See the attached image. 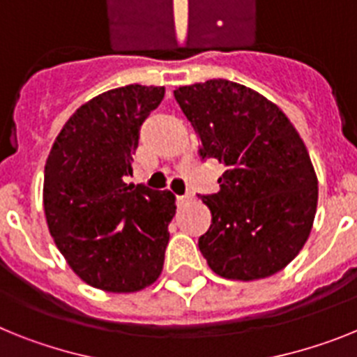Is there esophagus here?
<instances>
[{"label":"esophagus","mask_w":357,"mask_h":357,"mask_svg":"<svg viewBox=\"0 0 357 357\" xmlns=\"http://www.w3.org/2000/svg\"><path fill=\"white\" fill-rule=\"evenodd\" d=\"M190 197H192L190 194H185V196H176V201H178V204H183V203H187Z\"/></svg>","instance_id":"1"}]
</instances>
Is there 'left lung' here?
I'll return each mask as SVG.
<instances>
[{
    "instance_id": "obj_1",
    "label": "left lung",
    "mask_w": 357,
    "mask_h": 357,
    "mask_svg": "<svg viewBox=\"0 0 357 357\" xmlns=\"http://www.w3.org/2000/svg\"><path fill=\"white\" fill-rule=\"evenodd\" d=\"M201 156L225 163L199 250L215 275L259 280L282 271L307 243L318 178L307 147L277 104L255 89L213 79L174 91Z\"/></svg>"
}]
</instances>
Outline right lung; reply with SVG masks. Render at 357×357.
<instances>
[{
	"label": "right lung",
	"mask_w": 357,
	"mask_h": 357,
	"mask_svg": "<svg viewBox=\"0 0 357 357\" xmlns=\"http://www.w3.org/2000/svg\"><path fill=\"white\" fill-rule=\"evenodd\" d=\"M163 86L129 84L82 104L55 138L45 165L48 230L80 280L136 293L158 280L176 213L170 190L126 183L138 131Z\"/></svg>",
	"instance_id": "add662e5"
}]
</instances>
